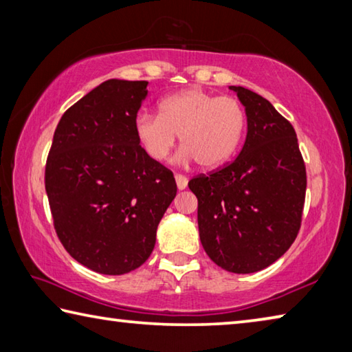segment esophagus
Returning a JSON list of instances; mask_svg holds the SVG:
<instances>
[{
    "mask_svg": "<svg viewBox=\"0 0 352 352\" xmlns=\"http://www.w3.org/2000/svg\"><path fill=\"white\" fill-rule=\"evenodd\" d=\"M175 179H176V186L179 190H186L187 188V184L188 179L184 175H175Z\"/></svg>",
    "mask_w": 352,
    "mask_h": 352,
    "instance_id": "obj_1",
    "label": "esophagus"
}]
</instances>
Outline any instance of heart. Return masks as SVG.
<instances>
[{"mask_svg": "<svg viewBox=\"0 0 352 352\" xmlns=\"http://www.w3.org/2000/svg\"><path fill=\"white\" fill-rule=\"evenodd\" d=\"M159 109V114L144 111L134 120L135 138L156 162L170 156L177 135L182 157L195 159L202 168L227 162L243 140L245 113L233 97L193 88L164 98Z\"/></svg>", "mask_w": 352, "mask_h": 352, "instance_id": "obj_1", "label": "heart"}]
</instances>
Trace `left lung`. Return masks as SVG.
Returning a JSON list of instances; mask_svg holds the SVG:
<instances>
[{"mask_svg": "<svg viewBox=\"0 0 352 352\" xmlns=\"http://www.w3.org/2000/svg\"><path fill=\"white\" fill-rule=\"evenodd\" d=\"M229 88L248 116L243 150L223 168L193 177L188 187L198 198L206 254L224 270L252 274L285 255L297 238L306 166L291 122L256 92Z\"/></svg>", "mask_w": 352, "mask_h": 352, "instance_id": "8db88e82", "label": "left lung"}]
</instances>
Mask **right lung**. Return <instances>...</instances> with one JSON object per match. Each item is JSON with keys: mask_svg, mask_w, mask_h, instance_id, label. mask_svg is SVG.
I'll use <instances>...</instances> for the list:
<instances>
[{"mask_svg": "<svg viewBox=\"0 0 352 352\" xmlns=\"http://www.w3.org/2000/svg\"><path fill=\"white\" fill-rule=\"evenodd\" d=\"M148 82L111 78L61 116L45 171L54 227L67 254L94 272L142 266L176 196L173 173L140 146L134 120Z\"/></svg>", "mask_w": 352, "mask_h": 352, "instance_id": "obj_1", "label": "right lung"}]
</instances>
